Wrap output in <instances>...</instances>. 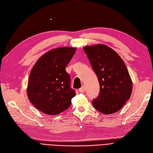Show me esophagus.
I'll return each mask as SVG.
<instances>
[{
	"label": "esophagus",
	"instance_id": "1",
	"mask_svg": "<svg viewBox=\"0 0 153 153\" xmlns=\"http://www.w3.org/2000/svg\"><path fill=\"white\" fill-rule=\"evenodd\" d=\"M79 91H80V92H82V93L85 92V86L83 85V86H82V87H81V88L79 89Z\"/></svg>",
	"mask_w": 153,
	"mask_h": 153
}]
</instances>
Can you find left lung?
<instances>
[{
	"label": "left lung",
	"instance_id": "left-lung-1",
	"mask_svg": "<svg viewBox=\"0 0 153 153\" xmlns=\"http://www.w3.org/2000/svg\"><path fill=\"white\" fill-rule=\"evenodd\" d=\"M83 49L100 84V94L92 100L93 105L104 114L117 112L132 92V80L126 64L114 49L105 45H86Z\"/></svg>",
	"mask_w": 153,
	"mask_h": 153
}]
</instances>
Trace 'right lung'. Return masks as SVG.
Here are the masks:
<instances>
[{
  "mask_svg": "<svg viewBox=\"0 0 153 153\" xmlns=\"http://www.w3.org/2000/svg\"><path fill=\"white\" fill-rule=\"evenodd\" d=\"M75 48L53 49L39 58L31 71L27 94L37 110L48 115H57L70 107L76 93L70 87L67 65Z\"/></svg>",
  "mask_w": 153,
  "mask_h": 153,
  "instance_id": "1",
  "label": "right lung"
}]
</instances>
